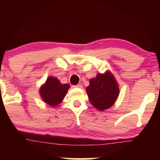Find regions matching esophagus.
Wrapping results in <instances>:
<instances>
[{"mask_svg": "<svg viewBox=\"0 0 160 160\" xmlns=\"http://www.w3.org/2000/svg\"><path fill=\"white\" fill-rule=\"evenodd\" d=\"M74 86H75V87H78V88H82V84L79 83V84H78V85H76Z\"/></svg>", "mask_w": 160, "mask_h": 160, "instance_id": "esophagus-1", "label": "esophagus"}]
</instances>
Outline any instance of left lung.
I'll return each mask as SVG.
<instances>
[{
  "instance_id": "1",
  "label": "left lung",
  "mask_w": 160,
  "mask_h": 160,
  "mask_svg": "<svg viewBox=\"0 0 160 160\" xmlns=\"http://www.w3.org/2000/svg\"><path fill=\"white\" fill-rule=\"evenodd\" d=\"M119 87L113 74H98L89 80L86 92L91 104L99 111H104L114 104L119 95Z\"/></svg>"
}]
</instances>
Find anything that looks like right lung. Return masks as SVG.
Returning a JSON list of instances; mask_svg holds the SVG:
<instances>
[{
    "mask_svg": "<svg viewBox=\"0 0 160 160\" xmlns=\"http://www.w3.org/2000/svg\"><path fill=\"white\" fill-rule=\"evenodd\" d=\"M69 87L68 84H62L57 78L49 77L44 85L40 88V95L46 103L55 107L61 103Z\"/></svg>",
    "mask_w": 160,
    "mask_h": 160,
    "instance_id": "add662e5",
    "label": "right lung"
}]
</instances>
